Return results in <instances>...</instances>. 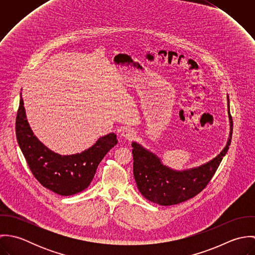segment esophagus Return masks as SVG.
<instances>
[{
  "label": "esophagus",
  "instance_id": "obj_1",
  "mask_svg": "<svg viewBox=\"0 0 255 255\" xmlns=\"http://www.w3.org/2000/svg\"><path fill=\"white\" fill-rule=\"evenodd\" d=\"M122 136L124 138H126L127 140H132L135 136V132L132 128H126L123 131H122Z\"/></svg>",
  "mask_w": 255,
  "mask_h": 255
}]
</instances>
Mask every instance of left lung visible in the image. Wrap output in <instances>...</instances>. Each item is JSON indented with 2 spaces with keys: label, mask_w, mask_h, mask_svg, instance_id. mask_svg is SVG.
<instances>
[{
  "label": "left lung",
  "mask_w": 255,
  "mask_h": 255,
  "mask_svg": "<svg viewBox=\"0 0 255 255\" xmlns=\"http://www.w3.org/2000/svg\"><path fill=\"white\" fill-rule=\"evenodd\" d=\"M228 98V115L230 120V134L227 144L212 160L198 167L178 171L164 165L161 159L137 142H132L133 177L140 193L149 201L170 206L186 201L210 182L223 157L227 154L233 133V119L230 113Z\"/></svg>",
  "instance_id": "left-lung-1"
}]
</instances>
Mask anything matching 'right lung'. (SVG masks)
<instances>
[{
	"label": "right lung",
	"instance_id": "right-lung-1",
	"mask_svg": "<svg viewBox=\"0 0 255 255\" xmlns=\"http://www.w3.org/2000/svg\"><path fill=\"white\" fill-rule=\"evenodd\" d=\"M23 105L20 93L15 122L16 139L37 181L63 196L84 190L92 182L99 163L110 149L118 143L117 135L112 132L102 136L81 153L61 155L50 150L34 135Z\"/></svg>",
	"mask_w": 255,
	"mask_h": 255
}]
</instances>
